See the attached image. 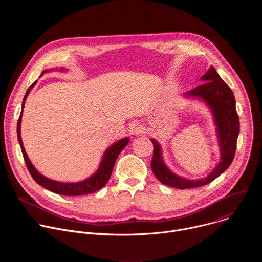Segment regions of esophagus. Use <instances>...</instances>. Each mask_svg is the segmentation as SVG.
<instances>
[{
  "mask_svg": "<svg viewBox=\"0 0 262 262\" xmlns=\"http://www.w3.org/2000/svg\"><path fill=\"white\" fill-rule=\"evenodd\" d=\"M128 130H129V134H132V135H138V134L142 133L143 128H142L141 124L138 121H134L129 124Z\"/></svg>",
  "mask_w": 262,
  "mask_h": 262,
  "instance_id": "esophagus-1",
  "label": "esophagus"
}]
</instances>
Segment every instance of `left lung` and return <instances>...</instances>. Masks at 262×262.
Returning <instances> with one entry per match:
<instances>
[{"instance_id": "obj_1", "label": "left lung", "mask_w": 262, "mask_h": 262, "mask_svg": "<svg viewBox=\"0 0 262 262\" xmlns=\"http://www.w3.org/2000/svg\"><path fill=\"white\" fill-rule=\"evenodd\" d=\"M205 82L198 87L186 92V95L202 98L211 108L215 124L217 126V134L221 146V162L215 169L206 177L200 180L183 179L173 174L163 163L161 147L156 140H151L154 144V157L151 161V170L157 178L163 183L175 189H191L205 185L224 171L227 170L231 165L235 151L236 142L239 133V118L235 107V98L230 87L224 82L213 67L202 77Z\"/></svg>"}]
</instances>
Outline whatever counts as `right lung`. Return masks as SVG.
<instances>
[{
    "mask_svg": "<svg viewBox=\"0 0 262 262\" xmlns=\"http://www.w3.org/2000/svg\"><path fill=\"white\" fill-rule=\"evenodd\" d=\"M46 71L47 70H45L43 72H46ZM35 84H36V82H34L27 90L25 97H24V102H23L21 108H24L27 96ZM20 122H21V113H20V116L17 121V139H18V142H19V145L21 148V152H23V156L25 159L26 166H27L31 176L37 183L43 186V188H46L49 191H52L56 194L64 195V196H81V195L91 194V193H94V192L102 189L111 177V174H112V171H113L116 159L118 158L119 154L122 151V149L129 142L128 138H124L112 145L105 151L99 169L90 178H88L82 182H77V183H63V182H58V181H54L52 179L47 178L46 176L41 175L38 171L34 168V166L30 162V160L25 151V148L23 145V141L20 138Z\"/></svg>",
    "mask_w": 262,
    "mask_h": 262,
    "instance_id": "add662e5",
    "label": "right lung"
}]
</instances>
